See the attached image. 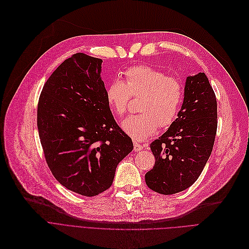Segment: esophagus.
<instances>
[{
	"label": "esophagus",
	"mask_w": 249,
	"mask_h": 249,
	"mask_svg": "<svg viewBox=\"0 0 249 249\" xmlns=\"http://www.w3.org/2000/svg\"><path fill=\"white\" fill-rule=\"evenodd\" d=\"M144 148H145L144 146H142V145H140V144H138V143H134V150H135L136 152H140V151L143 150Z\"/></svg>",
	"instance_id": "34e87169"
}]
</instances>
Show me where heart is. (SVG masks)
I'll return each mask as SVG.
<instances>
[{
    "label": "heart",
    "instance_id": "b5f03b06",
    "mask_svg": "<svg viewBox=\"0 0 249 249\" xmlns=\"http://www.w3.org/2000/svg\"><path fill=\"white\" fill-rule=\"evenodd\" d=\"M113 113L123 116L131 97L141 98L136 116L122 123L124 132L135 141H144L160 127L169 126L179 112L183 100L181 82L163 71L148 66L133 67L125 72V82L115 80L106 92Z\"/></svg>",
    "mask_w": 249,
    "mask_h": 249
}]
</instances>
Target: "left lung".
Here are the masks:
<instances>
[{
    "instance_id": "1",
    "label": "left lung",
    "mask_w": 249,
    "mask_h": 249,
    "mask_svg": "<svg viewBox=\"0 0 249 249\" xmlns=\"http://www.w3.org/2000/svg\"><path fill=\"white\" fill-rule=\"evenodd\" d=\"M217 124V100L208 77L188 76L177 118L151 144L156 161L145 175L148 187L173 195L193 185L210 158Z\"/></svg>"
}]
</instances>
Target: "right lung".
Instances as JSON below:
<instances>
[{"instance_id":"right-lung-1","label":"right lung","mask_w":249,"mask_h":249,"mask_svg":"<svg viewBox=\"0 0 249 249\" xmlns=\"http://www.w3.org/2000/svg\"><path fill=\"white\" fill-rule=\"evenodd\" d=\"M102 60L76 53L45 82L37 127L47 165L63 186L94 196L108 189L134 145L115 123L101 79Z\"/></svg>"}]
</instances>
